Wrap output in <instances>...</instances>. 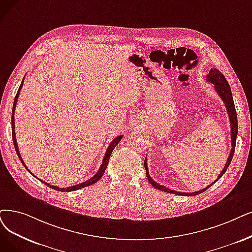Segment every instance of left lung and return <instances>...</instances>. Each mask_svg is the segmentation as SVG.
<instances>
[{
  "mask_svg": "<svg viewBox=\"0 0 252 252\" xmlns=\"http://www.w3.org/2000/svg\"><path fill=\"white\" fill-rule=\"evenodd\" d=\"M207 80L209 83L212 84L214 86L215 91L218 93V95L220 96V98L223 100V103L225 105V108L227 110V114H228V119H229V122H230V137H231V150H230V153L229 156L227 158L226 163L223 167V169L221 170L220 175L218 176V178L214 181V182L207 186L206 188L199 190V191H195V192H179V191H175L173 189H169L166 188L162 185L158 184L157 182L150 177L149 174V170H148V164H147V157L145 159V168H146V175L148 178V181L151 183V185H153V187H155L158 190L161 191H164V192H168V193H174V194H178V195H186V196H191V195H197L199 193H203L204 191H206L209 187L212 186L214 183H216L217 181L224 175V173L226 172L227 167L229 166L230 162H231V159H233L234 153H235V148H236V139H237V134H238V120H237V113H236V107H235V103H234V99H233V95H231V90L230 87L227 83L226 78L224 77V75L221 73L218 69L216 68H211L209 74L207 75Z\"/></svg>",
  "mask_w": 252,
  "mask_h": 252,
  "instance_id": "8db88e82",
  "label": "left lung"
}]
</instances>
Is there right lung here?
Returning a JSON list of instances; mask_svg holds the SVG:
<instances>
[{
	"label": "right lung",
	"mask_w": 252,
	"mask_h": 252,
	"mask_svg": "<svg viewBox=\"0 0 252 252\" xmlns=\"http://www.w3.org/2000/svg\"><path fill=\"white\" fill-rule=\"evenodd\" d=\"M23 85H24V79L22 80V84H21V86H19V89H18V91H17V93H16V96H15V98H14V103H13V108H12V116H11V125H12L11 128H12L13 145H14V148H15V151H16V154H17L19 160H21V162H22V163L24 164V166L27 168V165H26L25 162H24V160H23V158H22V156H21V153H19V150H18V147H17V142H16V138H15V130H14V112H15V107H16V102H17V99H18V95H19V92H21V90H22V88H23ZM122 137H123V135H119V136H117V137L113 140L112 143H110V145L108 146V148H107V150H106V153H105V155H104L103 162H102L101 166H100L99 170L95 174V176H93L91 179H89V180L85 181V182L80 183V184H77V185H73V186H71V187L60 188V187H58V186L50 185V184L44 182V181H42V180H40V181H41V182H43V183H44L46 186H48L49 188H53V189L58 190V191H62V192H64V191H67V192H69V191H75V190H78V189H82V188H84V187H87V186L95 184V183L97 182V181H99L100 179H101V177L103 176V174H104V172H105V169H106V167H107V164H108V161H109L110 155H112L113 150H114L115 147L120 143V140L122 139ZM27 169H28V168H27ZM28 170H29V169H28ZM29 172H30V170H29ZM30 173H31V172H30ZM31 174H32V173H31ZM33 176H34V175H33ZM34 177H35V176H34Z\"/></svg>",
	"instance_id": "add662e5"
}]
</instances>
